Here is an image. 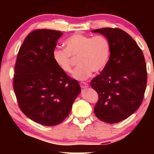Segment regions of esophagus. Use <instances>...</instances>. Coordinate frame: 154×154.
<instances>
[{"label": "esophagus", "mask_w": 154, "mask_h": 154, "mask_svg": "<svg viewBox=\"0 0 154 154\" xmlns=\"http://www.w3.org/2000/svg\"><path fill=\"white\" fill-rule=\"evenodd\" d=\"M80 85H81V88H86L89 86V85L87 83H85V82H81V83H80Z\"/></svg>", "instance_id": "1"}]
</instances>
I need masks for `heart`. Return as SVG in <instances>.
Segmentation results:
<instances>
[{
	"label": "heart",
	"instance_id": "1",
	"mask_svg": "<svg viewBox=\"0 0 154 154\" xmlns=\"http://www.w3.org/2000/svg\"><path fill=\"white\" fill-rule=\"evenodd\" d=\"M66 49L56 48L52 57L56 64L64 73L72 71L73 58L78 57L79 66L73 75L79 80H85L92 73H98L104 70L111 55V43L104 35H83L76 33L64 41Z\"/></svg>",
	"mask_w": 154,
	"mask_h": 154
}]
</instances>
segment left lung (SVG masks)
Returning <instances> with one entry per match:
<instances>
[{
  "label": "left lung",
  "mask_w": 154,
  "mask_h": 154,
  "mask_svg": "<svg viewBox=\"0 0 154 154\" xmlns=\"http://www.w3.org/2000/svg\"><path fill=\"white\" fill-rule=\"evenodd\" d=\"M111 43L109 61L90 85L98 94L94 114L107 123H116L132 115L142 104L147 83L144 54L134 40L122 29L102 28Z\"/></svg>",
  "instance_id": "1"
}]
</instances>
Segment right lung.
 <instances>
[{
	"label": "right lung",
	"mask_w": 154,
	"mask_h": 154,
	"mask_svg": "<svg viewBox=\"0 0 154 154\" xmlns=\"http://www.w3.org/2000/svg\"><path fill=\"white\" fill-rule=\"evenodd\" d=\"M62 34L51 29L31 31L14 65L12 84L19 107L25 116L43 125L62 123L81 92L79 82L61 70L52 57Z\"/></svg>",
	"instance_id": "right-lung-1"
}]
</instances>
